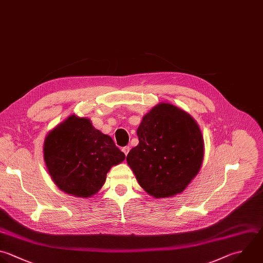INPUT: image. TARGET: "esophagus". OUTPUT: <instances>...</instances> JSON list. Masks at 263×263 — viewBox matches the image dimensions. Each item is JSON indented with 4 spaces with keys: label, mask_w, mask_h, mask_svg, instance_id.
Instances as JSON below:
<instances>
[{
    "label": "esophagus",
    "mask_w": 263,
    "mask_h": 263,
    "mask_svg": "<svg viewBox=\"0 0 263 263\" xmlns=\"http://www.w3.org/2000/svg\"><path fill=\"white\" fill-rule=\"evenodd\" d=\"M129 149H130V148H129V146H125V147H123V148H122V152L125 154V156L128 154Z\"/></svg>",
    "instance_id": "34e87169"
}]
</instances>
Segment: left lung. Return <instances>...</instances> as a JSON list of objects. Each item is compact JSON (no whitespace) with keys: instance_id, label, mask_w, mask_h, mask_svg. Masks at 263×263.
<instances>
[{"instance_id":"8db88e82","label":"left lung","mask_w":263,"mask_h":263,"mask_svg":"<svg viewBox=\"0 0 263 263\" xmlns=\"http://www.w3.org/2000/svg\"><path fill=\"white\" fill-rule=\"evenodd\" d=\"M139 145L126 161L140 186L155 198L181 193L198 174L204 143L197 122L168 104L154 106L140 123Z\"/></svg>"}]
</instances>
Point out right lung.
<instances>
[{
  "label": "right lung",
  "instance_id": "1",
  "mask_svg": "<svg viewBox=\"0 0 263 263\" xmlns=\"http://www.w3.org/2000/svg\"><path fill=\"white\" fill-rule=\"evenodd\" d=\"M43 154L58 188L83 198L97 194L111 167L125 159L110 136L95 128L90 119L75 114L48 133Z\"/></svg>",
  "mask_w": 263,
  "mask_h": 263
}]
</instances>
